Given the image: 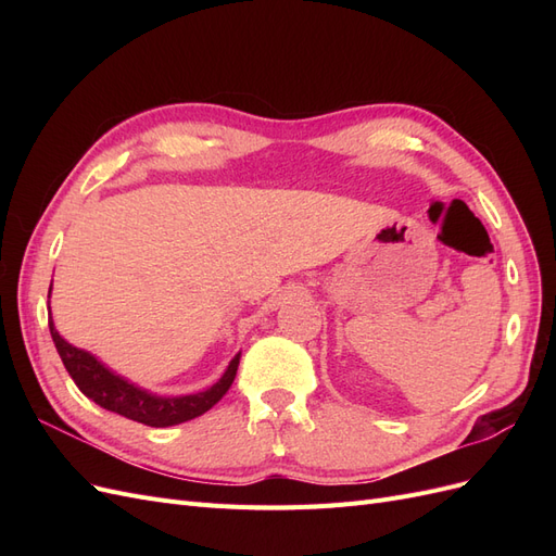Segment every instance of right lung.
<instances>
[{"label":"right lung","mask_w":556,"mask_h":556,"mask_svg":"<svg viewBox=\"0 0 556 556\" xmlns=\"http://www.w3.org/2000/svg\"><path fill=\"white\" fill-rule=\"evenodd\" d=\"M50 290H53V282H50ZM48 329L50 336H53V343L58 348V355L64 368L70 371L72 380L83 394L92 399L97 406L148 427H174L211 410L215 403L227 394L233 378H237V368L241 359L239 352V355L229 362L223 378L204 392L185 396H160L129 382L123 376H117L106 364L99 362L92 352L66 343L55 329L53 315H48Z\"/></svg>","instance_id":"1"}]
</instances>
